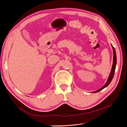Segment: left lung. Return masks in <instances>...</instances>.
Here are the masks:
<instances>
[{
    "mask_svg": "<svg viewBox=\"0 0 127 127\" xmlns=\"http://www.w3.org/2000/svg\"><path fill=\"white\" fill-rule=\"evenodd\" d=\"M112 47L113 49V64H112V69H111V71L110 72V74L109 75V77L108 79H107V80L106 83H105V84L104 85L103 87H102L101 88H99V90H98L96 91L93 92V93H97V92H98L99 91H101V90H102L104 88H105L106 87H107L108 86L110 83H111V82L112 81V80L114 76V72H115V70H116V64H117V56H116V50L114 48V47L112 45Z\"/></svg>",
    "mask_w": 127,
    "mask_h": 127,
    "instance_id": "left-lung-1",
    "label": "left lung"
}]
</instances>
